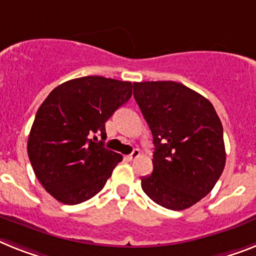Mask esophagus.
<instances>
[{"label":"esophagus","mask_w":256,"mask_h":256,"mask_svg":"<svg viewBox=\"0 0 256 256\" xmlns=\"http://www.w3.org/2000/svg\"><path fill=\"white\" fill-rule=\"evenodd\" d=\"M137 157H140V150L138 149H133L132 153L130 156H126V158L130 160V161H133V160H136Z\"/></svg>","instance_id":"obj_1"}]
</instances>
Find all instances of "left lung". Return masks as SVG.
Segmentation results:
<instances>
[{
  "instance_id": "left-lung-1",
  "label": "left lung",
  "mask_w": 256,
  "mask_h": 256,
  "mask_svg": "<svg viewBox=\"0 0 256 256\" xmlns=\"http://www.w3.org/2000/svg\"><path fill=\"white\" fill-rule=\"evenodd\" d=\"M133 96L153 134V172L141 187L154 202L183 210L212 191L226 161L222 124L199 92L174 81L134 82Z\"/></svg>"
}]
</instances>
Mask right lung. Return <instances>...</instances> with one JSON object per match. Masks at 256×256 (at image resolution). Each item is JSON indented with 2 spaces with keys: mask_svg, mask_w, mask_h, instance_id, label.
Segmentation results:
<instances>
[{
  "mask_svg": "<svg viewBox=\"0 0 256 256\" xmlns=\"http://www.w3.org/2000/svg\"><path fill=\"white\" fill-rule=\"evenodd\" d=\"M130 96V82L88 76L61 84L42 103L27 153L38 180L54 199L74 206L104 187L123 156L106 149L95 134L106 136V122Z\"/></svg>",
  "mask_w": 256,
  "mask_h": 256,
  "instance_id": "right-lung-1",
  "label": "right lung"
}]
</instances>
